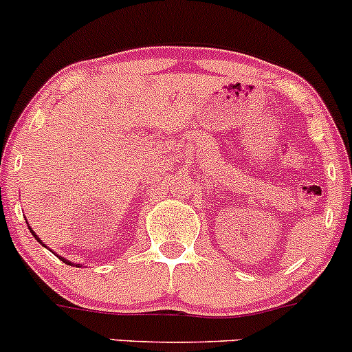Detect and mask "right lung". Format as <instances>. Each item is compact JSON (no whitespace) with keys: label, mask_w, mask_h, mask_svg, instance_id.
<instances>
[{"label":"right lung","mask_w":352,"mask_h":352,"mask_svg":"<svg viewBox=\"0 0 352 352\" xmlns=\"http://www.w3.org/2000/svg\"><path fill=\"white\" fill-rule=\"evenodd\" d=\"M30 232H32V228H30ZM32 235H34L35 236V240H38V236L37 235H35V233L34 232H32ZM38 242H41L42 243V240H38ZM42 245H44V243H42ZM59 258H61V257H59ZM63 261H65V258H63ZM66 262V264H71V262H67V261H65Z\"/></svg>","instance_id":"add662e5"}]
</instances>
